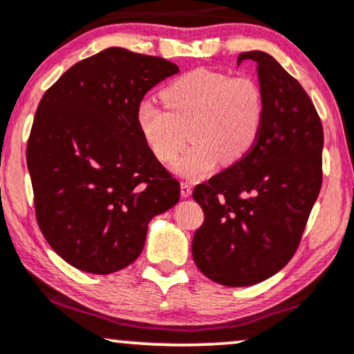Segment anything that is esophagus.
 Wrapping results in <instances>:
<instances>
[{
    "mask_svg": "<svg viewBox=\"0 0 354 354\" xmlns=\"http://www.w3.org/2000/svg\"><path fill=\"white\" fill-rule=\"evenodd\" d=\"M191 193H193V188H191L189 183H181V196H183V198H189Z\"/></svg>",
    "mask_w": 354,
    "mask_h": 354,
    "instance_id": "esophagus-1",
    "label": "esophagus"
}]
</instances>
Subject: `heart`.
<instances>
[{
	"mask_svg": "<svg viewBox=\"0 0 354 354\" xmlns=\"http://www.w3.org/2000/svg\"><path fill=\"white\" fill-rule=\"evenodd\" d=\"M166 109L143 99L135 123L143 143L161 163H171L186 142L189 127L193 147L174 165L180 176L199 180L221 161L236 163L247 156L261 135L263 95L252 79L198 69L165 88Z\"/></svg>",
	"mask_w": 354,
	"mask_h": 354,
	"instance_id": "1",
	"label": "heart"
}]
</instances>
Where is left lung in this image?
Here are the masks:
<instances>
[{
    "mask_svg": "<svg viewBox=\"0 0 354 354\" xmlns=\"http://www.w3.org/2000/svg\"><path fill=\"white\" fill-rule=\"evenodd\" d=\"M242 61L257 66L261 135L249 155L193 191L204 211L193 259L225 287L255 285L287 266L322 188L323 129L310 97L270 54L249 50Z\"/></svg>",
    "mask_w": 354,
    "mask_h": 354,
    "instance_id": "8db88e82",
    "label": "left lung"
}]
</instances>
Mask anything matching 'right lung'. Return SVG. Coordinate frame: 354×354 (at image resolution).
Wrapping results in <instances>:
<instances>
[{
  "label": "right lung",
  "mask_w": 354,
  "mask_h": 354,
  "mask_svg": "<svg viewBox=\"0 0 354 354\" xmlns=\"http://www.w3.org/2000/svg\"><path fill=\"white\" fill-rule=\"evenodd\" d=\"M180 72L163 57L109 48L42 95L28 140L36 218L55 254L107 275L142 254L150 221L180 201V183L135 123L145 93Z\"/></svg>",
  "instance_id": "right-lung-1"
}]
</instances>
